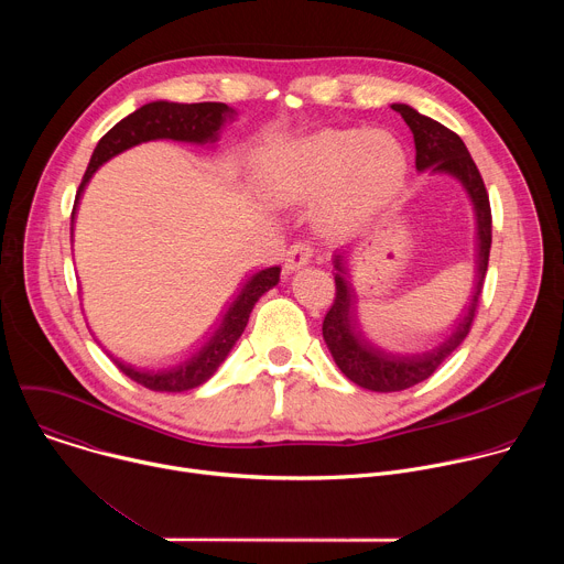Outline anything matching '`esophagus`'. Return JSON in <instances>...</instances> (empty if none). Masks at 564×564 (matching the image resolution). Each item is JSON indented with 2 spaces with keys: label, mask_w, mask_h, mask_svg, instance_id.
Wrapping results in <instances>:
<instances>
[{
  "label": "esophagus",
  "mask_w": 564,
  "mask_h": 564,
  "mask_svg": "<svg viewBox=\"0 0 564 564\" xmlns=\"http://www.w3.org/2000/svg\"><path fill=\"white\" fill-rule=\"evenodd\" d=\"M310 259H312V248L307 243H303V240H299V243L290 246L285 252V268L290 272H294V270L307 265Z\"/></svg>",
  "instance_id": "obj_1"
}]
</instances>
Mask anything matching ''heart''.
<instances>
[{
	"label": "heart",
	"mask_w": 564,
	"mask_h": 564,
	"mask_svg": "<svg viewBox=\"0 0 564 564\" xmlns=\"http://www.w3.org/2000/svg\"><path fill=\"white\" fill-rule=\"evenodd\" d=\"M406 158L386 133L326 129L270 149L261 185L276 203H301L324 192L332 181L328 220L337 229L359 227L401 183Z\"/></svg>",
	"instance_id": "obj_1"
}]
</instances>
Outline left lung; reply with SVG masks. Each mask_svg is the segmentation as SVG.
<instances>
[{"label":"left lung","instance_id":"left-lung-1","mask_svg":"<svg viewBox=\"0 0 564 564\" xmlns=\"http://www.w3.org/2000/svg\"><path fill=\"white\" fill-rule=\"evenodd\" d=\"M392 109L404 118L415 138V167L417 172L431 170L433 174H451L466 189L477 220V259H475V290L468 307L455 321L451 335L433 350L422 355H392L375 346L361 333L357 318V294L348 281V257H335V301L324 318V339L339 366V370L357 386L375 392L406 390L429 379L448 359L457 346L466 339L473 326V316L479 303L481 285H485L489 252H491V205L489 194L481 181L473 158L457 133L417 113L409 105H392Z\"/></svg>","mask_w":564,"mask_h":564}]
</instances>
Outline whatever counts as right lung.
Returning a JSON list of instances; mask_svg holds the SVG:
<instances>
[{
	"instance_id": "add662e5",
	"label": "right lung",
	"mask_w": 564,
	"mask_h": 564,
	"mask_svg": "<svg viewBox=\"0 0 564 564\" xmlns=\"http://www.w3.org/2000/svg\"><path fill=\"white\" fill-rule=\"evenodd\" d=\"M234 118V109H229L223 102H196V105H178V102H167V100H158L140 107L138 111L129 113L122 118L113 129H109L98 147L94 149V155L89 160L87 174L79 183L75 205L70 212V223L75 220V209L79 203V196H83L87 183L91 176L111 160L113 155L147 142V140H160V138H170V140H183V142H216L220 127ZM73 234V227H70ZM281 268H265L257 274H252L246 285L240 288L238 296L231 301L227 312L223 314L220 326L214 330V335L198 348L192 357H187L183 364L163 368V370H144L135 368L118 357H113L109 350V359L135 383L155 390V392H183L198 388L205 383L218 366L227 359L229 350L238 341V337L243 335L250 312L254 303L279 283Z\"/></svg>"
}]
</instances>
